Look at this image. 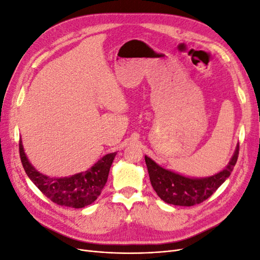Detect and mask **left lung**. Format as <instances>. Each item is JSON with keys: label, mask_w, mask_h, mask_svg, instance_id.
Returning a JSON list of instances; mask_svg holds the SVG:
<instances>
[{"label": "left lung", "mask_w": 260, "mask_h": 260, "mask_svg": "<svg viewBox=\"0 0 260 260\" xmlns=\"http://www.w3.org/2000/svg\"><path fill=\"white\" fill-rule=\"evenodd\" d=\"M239 144L229 164L218 174L205 178H190L165 169L145 155V162L152 186L167 204L177 206H193L207 200L229 178L239 157Z\"/></svg>", "instance_id": "8db88e82"}]
</instances>
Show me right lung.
<instances>
[{"mask_svg":"<svg viewBox=\"0 0 260 260\" xmlns=\"http://www.w3.org/2000/svg\"><path fill=\"white\" fill-rule=\"evenodd\" d=\"M19 154L27 176L46 198L57 205L82 208L90 205L100 196L107 182L109 169L117 153L106 154L88 170L61 178H52L39 172L28 160L21 141Z\"/></svg>","mask_w":260,"mask_h":260,"instance_id":"right-lung-1","label":"right lung"}]
</instances>
